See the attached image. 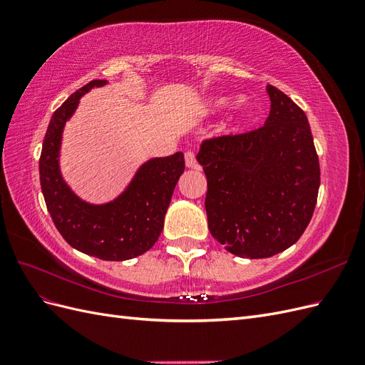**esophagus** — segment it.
<instances>
[{
    "label": "esophagus",
    "instance_id": "obj_1",
    "mask_svg": "<svg viewBox=\"0 0 365 365\" xmlns=\"http://www.w3.org/2000/svg\"><path fill=\"white\" fill-rule=\"evenodd\" d=\"M184 160L187 168H196V158H195V152L193 150H187L184 153Z\"/></svg>",
    "mask_w": 365,
    "mask_h": 365
}]
</instances>
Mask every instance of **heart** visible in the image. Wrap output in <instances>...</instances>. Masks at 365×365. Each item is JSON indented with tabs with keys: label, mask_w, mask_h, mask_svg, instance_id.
<instances>
[{
	"label": "heart",
	"mask_w": 365,
	"mask_h": 365,
	"mask_svg": "<svg viewBox=\"0 0 365 365\" xmlns=\"http://www.w3.org/2000/svg\"><path fill=\"white\" fill-rule=\"evenodd\" d=\"M224 103V101H217V105H222ZM244 106H245V101H239L237 102V108L239 109H244Z\"/></svg>",
	"instance_id": "heart-1"
}]
</instances>
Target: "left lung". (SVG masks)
I'll list each match as a JSON object with an SVG mask.
<instances>
[{
    "instance_id": "8db88e82",
    "label": "left lung",
    "mask_w": 365,
    "mask_h": 365,
    "mask_svg": "<svg viewBox=\"0 0 365 365\" xmlns=\"http://www.w3.org/2000/svg\"><path fill=\"white\" fill-rule=\"evenodd\" d=\"M259 129L202 141L208 230L227 251L264 259L294 245L311 220L319 163L303 109L272 85Z\"/></svg>"
}]
</instances>
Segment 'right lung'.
<instances>
[{"instance_id": "add662e5", "label": "right lung", "mask_w": 365, "mask_h": 365, "mask_svg": "<svg viewBox=\"0 0 365 365\" xmlns=\"http://www.w3.org/2000/svg\"><path fill=\"white\" fill-rule=\"evenodd\" d=\"M106 81H91L65 101L48 123L39 158L41 189L62 237L77 251L102 260H128L145 254L158 240L175 185L184 172L181 152L152 158L135 173L117 200L102 205L79 200L59 170L62 130L79 98Z\"/></svg>"}]
</instances>
